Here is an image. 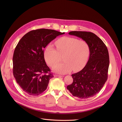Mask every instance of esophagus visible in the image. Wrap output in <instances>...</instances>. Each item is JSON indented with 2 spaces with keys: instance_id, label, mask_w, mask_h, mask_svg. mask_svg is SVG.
I'll return each instance as SVG.
<instances>
[{
  "instance_id": "1",
  "label": "esophagus",
  "mask_w": 122,
  "mask_h": 122,
  "mask_svg": "<svg viewBox=\"0 0 122 122\" xmlns=\"http://www.w3.org/2000/svg\"><path fill=\"white\" fill-rule=\"evenodd\" d=\"M54 76L55 77H62V76H61V75H56V74L54 75Z\"/></svg>"
}]
</instances>
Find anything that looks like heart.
Masks as SVG:
<instances>
[{
	"label": "heart",
	"instance_id": "1",
	"mask_svg": "<svg viewBox=\"0 0 122 122\" xmlns=\"http://www.w3.org/2000/svg\"><path fill=\"white\" fill-rule=\"evenodd\" d=\"M57 50L51 44H48L44 51V57L47 63L53 66L63 57L64 62L53 66V71L59 74H66L79 71L87 63L90 55V48L84 41L74 38L64 37L55 42Z\"/></svg>",
	"mask_w": 122,
	"mask_h": 122
}]
</instances>
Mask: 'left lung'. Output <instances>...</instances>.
<instances>
[{
	"mask_svg": "<svg viewBox=\"0 0 122 122\" xmlns=\"http://www.w3.org/2000/svg\"><path fill=\"white\" fill-rule=\"evenodd\" d=\"M69 34L86 42L90 53L86 66L80 71L72 75L73 83L67 88L73 96L78 98L86 99L93 97L101 90L107 79L109 65L107 48L94 33L73 31Z\"/></svg>",
	"mask_w": 122,
	"mask_h": 122,
	"instance_id": "obj_1",
	"label": "left lung"
}]
</instances>
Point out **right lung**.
Masks as SVG:
<instances>
[{
    "label": "right lung",
    "mask_w": 122,
    "mask_h": 122,
    "mask_svg": "<svg viewBox=\"0 0 122 122\" xmlns=\"http://www.w3.org/2000/svg\"><path fill=\"white\" fill-rule=\"evenodd\" d=\"M65 32L52 29L31 30L21 39L14 50L13 75L17 83L29 95L38 96L47 88L53 77L44 59V49Z\"/></svg>",
    "instance_id": "right-lung-1"
}]
</instances>
